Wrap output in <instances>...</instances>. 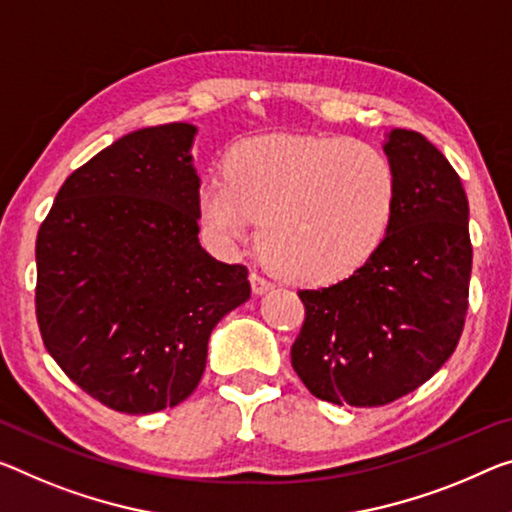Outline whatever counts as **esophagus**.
<instances>
[{
    "label": "esophagus",
    "mask_w": 512,
    "mask_h": 512,
    "mask_svg": "<svg viewBox=\"0 0 512 512\" xmlns=\"http://www.w3.org/2000/svg\"><path fill=\"white\" fill-rule=\"evenodd\" d=\"M249 281H251V293L254 295H265L267 290H272L274 286H272V281H267V279H263L261 274H251L249 277Z\"/></svg>",
    "instance_id": "1"
}]
</instances>
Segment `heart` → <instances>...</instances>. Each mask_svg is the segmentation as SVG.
I'll return each mask as SVG.
<instances>
[{"instance_id":"heart-1","label":"heart","mask_w":512,"mask_h":512,"mask_svg":"<svg viewBox=\"0 0 512 512\" xmlns=\"http://www.w3.org/2000/svg\"><path fill=\"white\" fill-rule=\"evenodd\" d=\"M398 203L389 157L334 135H263L235 144L224 180L199 192V217L219 245L245 240L279 277L329 286L364 267L387 240Z\"/></svg>"}]
</instances>
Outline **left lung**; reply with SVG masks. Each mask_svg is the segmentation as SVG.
Listing matches in <instances>:
<instances>
[{"label":"left lung","mask_w":512,"mask_h":512,"mask_svg":"<svg viewBox=\"0 0 512 512\" xmlns=\"http://www.w3.org/2000/svg\"><path fill=\"white\" fill-rule=\"evenodd\" d=\"M384 153L398 180L387 240L352 277L300 293L293 368L334 405L377 407L419 389L465 327L471 240L460 176L414 130L393 128Z\"/></svg>","instance_id":"1"}]
</instances>
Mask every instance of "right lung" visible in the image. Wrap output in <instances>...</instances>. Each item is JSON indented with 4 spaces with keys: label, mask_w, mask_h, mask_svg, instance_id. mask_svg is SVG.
<instances>
[{
    "label": "right lung",
    "mask_w": 512,
    "mask_h": 512,
    "mask_svg": "<svg viewBox=\"0 0 512 512\" xmlns=\"http://www.w3.org/2000/svg\"><path fill=\"white\" fill-rule=\"evenodd\" d=\"M196 128L116 139L61 185L36 238V318L77 387L125 414L190 396L212 329L251 295L245 265L199 242Z\"/></svg>",
    "instance_id": "right-lung-1"
}]
</instances>
